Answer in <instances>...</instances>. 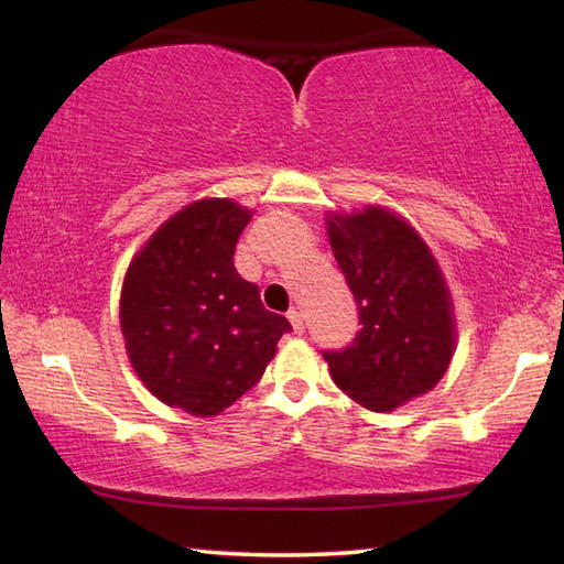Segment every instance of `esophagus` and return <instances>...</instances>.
I'll return each instance as SVG.
<instances>
[{
  "label": "esophagus",
  "mask_w": 564,
  "mask_h": 564,
  "mask_svg": "<svg viewBox=\"0 0 564 564\" xmlns=\"http://www.w3.org/2000/svg\"><path fill=\"white\" fill-rule=\"evenodd\" d=\"M289 321H291V326H293V333H299V336H301V333H303V313L293 308L289 313Z\"/></svg>",
  "instance_id": "obj_1"
}]
</instances>
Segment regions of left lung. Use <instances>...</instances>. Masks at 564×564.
I'll return each instance as SVG.
<instances>
[{
  "label": "left lung",
  "instance_id": "left-lung-1",
  "mask_svg": "<svg viewBox=\"0 0 564 564\" xmlns=\"http://www.w3.org/2000/svg\"><path fill=\"white\" fill-rule=\"evenodd\" d=\"M328 238L358 303L360 330L326 350L330 376L362 408L388 413L435 388L455 352L453 301L431 248L380 206L330 214Z\"/></svg>",
  "mask_w": 564,
  "mask_h": 564
}]
</instances>
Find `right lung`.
<instances>
[{
	"mask_svg": "<svg viewBox=\"0 0 564 564\" xmlns=\"http://www.w3.org/2000/svg\"><path fill=\"white\" fill-rule=\"evenodd\" d=\"M251 212L202 198L169 218L131 261L121 333L133 370L161 403L218 415L259 383L291 330L234 265Z\"/></svg>",
	"mask_w": 564,
	"mask_h": 564,
	"instance_id": "obj_1",
	"label": "right lung"
}]
</instances>
